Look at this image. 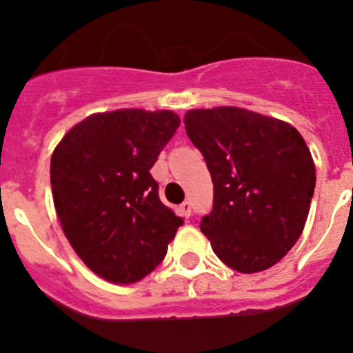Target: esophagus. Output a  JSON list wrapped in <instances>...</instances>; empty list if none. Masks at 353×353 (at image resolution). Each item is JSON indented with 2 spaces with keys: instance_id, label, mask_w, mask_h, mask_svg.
<instances>
[{
  "instance_id": "esophagus-1",
  "label": "esophagus",
  "mask_w": 353,
  "mask_h": 353,
  "mask_svg": "<svg viewBox=\"0 0 353 353\" xmlns=\"http://www.w3.org/2000/svg\"><path fill=\"white\" fill-rule=\"evenodd\" d=\"M179 212L184 218H190V216H192V204H190L188 200H184L183 204L179 205Z\"/></svg>"
}]
</instances>
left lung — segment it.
<instances>
[{
    "mask_svg": "<svg viewBox=\"0 0 353 353\" xmlns=\"http://www.w3.org/2000/svg\"><path fill=\"white\" fill-rule=\"evenodd\" d=\"M184 128L214 184L200 221L218 259L239 272L272 268L303 234L315 163L288 123L237 107L188 110Z\"/></svg>",
    "mask_w": 353,
    "mask_h": 353,
    "instance_id": "left-lung-1",
    "label": "left lung"
}]
</instances>
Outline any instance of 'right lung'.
Instances as JSON below:
<instances>
[{"mask_svg":"<svg viewBox=\"0 0 353 353\" xmlns=\"http://www.w3.org/2000/svg\"><path fill=\"white\" fill-rule=\"evenodd\" d=\"M179 125L170 110L93 114L54 149L50 184L63 232L107 281L135 283L148 276L183 225L161 204L149 172Z\"/></svg>","mask_w":353,"mask_h":353,"instance_id":"obj_1","label":"right lung"}]
</instances>
